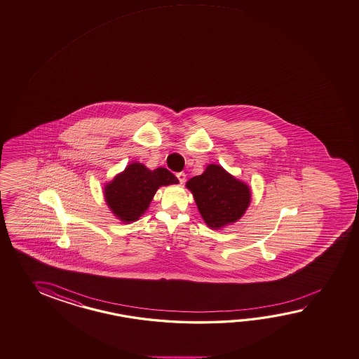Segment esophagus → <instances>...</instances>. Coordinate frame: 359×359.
I'll list each match as a JSON object with an SVG mask.
<instances>
[{"label":"esophagus","mask_w":359,"mask_h":359,"mask_svg":"<svg viewBox=\"0 0 359 359\" xmlns=\"http://www.w3.org/2000/svg\"><path fill=\"white\" fill-rule=\"evenodd\" d=\"M177 178H178V181H180V182H184V181H186V173H184V172H180V173H177Z\"/></svg>","instance_id":"obj_1"}]
</instances>
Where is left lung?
Returning a JSON list of instances; mask_svg holds the SVG:
<instances>
[{
  "label": "left lung",
  "instance_id": "obj_1",
  "mask_svg": "<svg viewBox=\"0 0 359 359\" xmlns=\"http://www.w3.org/2000/svg\"><path fill=\"white\" fill-rule=\"evenodd\" d=\"M186 187L192 192L197 209L211 229L237 222L251 201V191L246 183L217 164H209L204 173L192 177Z\"/></svg>",
  "mask_w": 359,
  "mask_h": 359
}]
</instances>
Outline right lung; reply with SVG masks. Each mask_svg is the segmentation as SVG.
<instances>
[{
	"label": "right lung",
	"instance_id": "1",
	"mask_svg": "<svg viewBox=\"0 0 359 359\" xmlns=\"http://www.w3.org/2000/svg\"><path fill=\"white\" fill-rule=\"evenodd\" d=\"M177 177L168 169L150 170L141 163H133L104 187L106 203L123 223L136 222L148 210L161 186L176 184Z\"/></svg>",
	"mask_w": 359,
	"mask_h": 359
}]
</instances>
